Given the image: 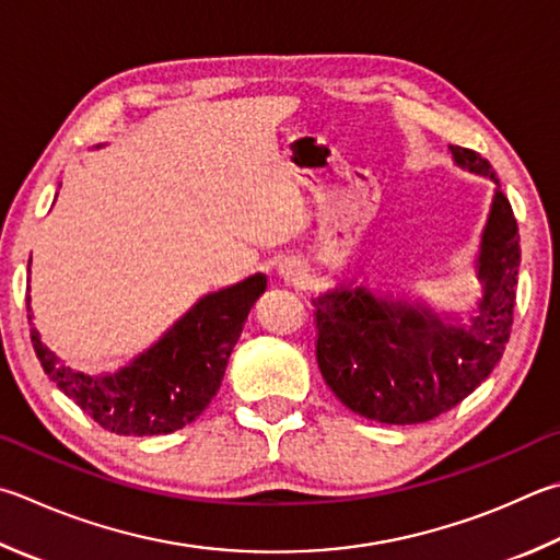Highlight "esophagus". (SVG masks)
Returning a JSON list of instances; mask_svg holds the SVG:
<instances>
[{"label": "esophagus", "mask_w": 560, "mask_h": 560, "mask_svg": "<svg viewBox=\"0 0 560 560\" xmlns=\"http://www.w3.org/2000/svg\"><path fill=\"white\" fill-rule=\"evenodd\" d=\"M283 279H287L289 283H293V287H301L303 279H306V273H303V269L299 267V264H289V267L281 269Z\"/></svg>", "instance_id": "1"}]
</instances>
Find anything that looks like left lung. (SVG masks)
<instances>
[{
	"mask_svg": "<svg viewBox=\"0 0 560 560\" xmlns=\"http://www.w3.org/2000/svg\"><path fill=\"white\" fill-rule=\"evenodd\" d=\"M451 154L460 168L497 183L477 257L485 296L472 318L443 323L421 303L377 299L364 287H340L313 301L323 380L370 421L406 425L451 411L490 377L510 342L520 228L490 161L463 147H451Z\"/></svg>",
	"mask_w": 560,
	"mask_h": 560,
	"instance_id": "left-lung-1",
	"label": "left lung"
}]
</instances>
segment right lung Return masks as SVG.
Returning <instances> with one entry per match:
<instances>
[{
  "label": "right lung",
  "mask_w": 560,
  "mask_h": 560,
  "mask_svg": "<svg viewBox=\"0 0 560 560\" xmlns=\"http://www.w3.org/2000/svg\"><path fill=\"white\" fill-rule=\"evenodd\" d=\"M264 289L267 277L254 273L235 287L208 293L154 348L105 377L66 368L40 342L36 328H32V342L40 368L58 389L105 431L117 435L174 433L196 421L218 394L230 352ZM26 311L32 320L28 296Z\"/></svg>",
  "instance_id": "right-lung-1"
}]
</instances>
